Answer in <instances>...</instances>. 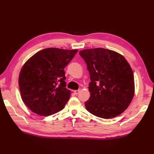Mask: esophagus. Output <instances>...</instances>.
<instances>
[{
	"instance_id": "obj_1",
	"label": "esophagus",
	"mask_w": 154,
	"mask_h": 154,
	"mask_svg": "<svg viewBox=\"0 0 154 154\" xmlns=\"http://www.w3.org/2000/svg\"><path fill=\"white\" fill-rule=\"evenodd\" d=\"M79 92H80V90H76V91H74V94H75V95L79 94Z\"/></svg>"
}]
</instances>
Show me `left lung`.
<instances>
[{"instance_id": "8db88e82", "label": "left lung", "mask_w": 154, "mask_h": 154, "mask_svg": "<svg viewBox=\"0 0 154 154\" xmlns=\"http://www.w3.org/2000/svg\"><path fill=\"white\" fill-rule=\"evenodd\" d=\"M90 73L91 97L86 109L103 119L116 117L132 102L135 92L134 74L130 65L120 54L103 48L79 52Z\"/></svg>"}]
</instances>
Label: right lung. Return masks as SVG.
Returning a JSON list of instances; mask_svg holds the SVG:
<instances>
[{
  "label": "right lung",
  "mask_w": 154,
  "mask_h": 154,
  "mask_svg": "<svg viewBox=\"0 0 154 154\" xmlns=\"http://www.w3.org/2000/svg\"><path fill=\"white\" fill-rule=\"evenodd\" d=\"M77 51L47 48L24 63L19 85L23 103L32 112L48 116L63 109L70 97L65 82L64 68Z\"/></svg>",
  "instance_id": "obj_1"
}]
</instances>
